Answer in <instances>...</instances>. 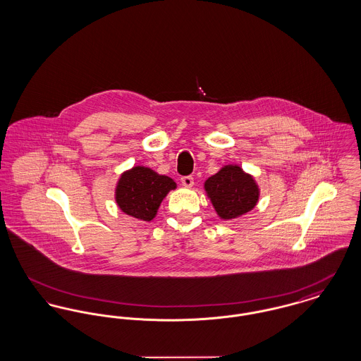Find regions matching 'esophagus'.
I'll use <instances>...</instances> for the list:
<instances>
[{"instance_id": "obj_1", "label": "esophagus", "mask_w": 361, "mask_h": 361, "mask_svg": "<svg viewBox=\"0 0 361 361\" xmlns=\"http://www.w3.org/2000/svg\"><path fill=\"white\" fill-rule=\"evenodd\" d=\"M181 184L187 188H190L193 185V177L192 176H183L181 177Z\"/></svg>"}]
</instances>
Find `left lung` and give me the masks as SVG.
<instances>
[{
	"mask_svg": "<svg viewBox=\"0 0 361 361\" xmlns=\"http://www.w3.org/2000/svg\"><path fill=\"white\" fill-rule=\"evenodd\" d=\"M204 188L222 219L238 218L257 203V185L240 166H224L207 180Z\"/></svg>",
	"mask_w": 361,
	"mask_h": 361,
	"instance_id": "8db88e82",
	"label": "left lung"
}]
</instances>
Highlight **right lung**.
I'll use <instances>...</instances> for the list:
<instances>
[{
    "mask_svg": "<svg viewBox=\"0 0 361 361\" xmlns=\"http://www.w3.org/2000/svg\"><path fill=\"white\" fill-rule=\"evenodd\" d=\"M174 188L176 183L171 177L137 166L121 176L116 188V202L126 214L140 221H152L162 199Z\"/></svg>",
    "mask_w": 361,
    "mask_h": 361,
    "instance_id": "1",
    "label": "right lung"
}]
</instances>
